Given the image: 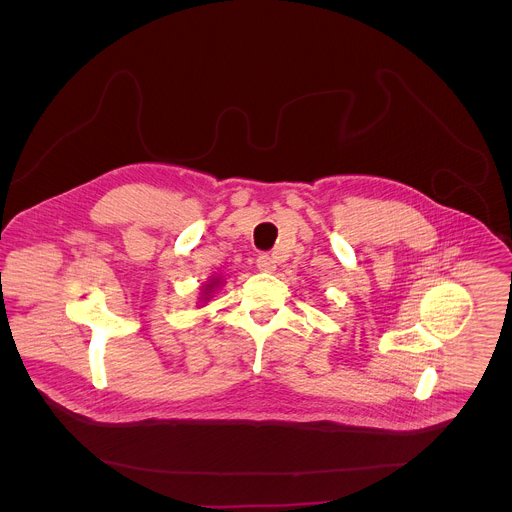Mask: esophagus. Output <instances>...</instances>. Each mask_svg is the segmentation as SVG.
<instances>
[{"label": "esophagus", "instance_id": "34e87169", "mask_svg": "<svg viewBox=\"0 0 512 512\" xmlns=\"http://www.w3.org/2000/svg\"><path fill=\"white\" fill-rule=\"evenodd\" d=\"M256 266H258V270H260V272H266V274H272V272H276V260H274L272 256H268V254H262V256H258V260H256Z\"/></svg>", "mask_w": 512, "mask_h": 512}]
</instances>
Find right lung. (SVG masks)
I'll return each instance as SVG.
<instances>
[{
    "label": "right lung",
    "instance_id": "right-lung-1",
    "mask_svg": "<svg viewBox=\"0 0 512 512\" xmlns=\"http://www.w3.org/2000/svg\"><path fill=\"white\" fill-rule=\"evenodd\" d=\"M219 286H222V278L217 276V278H211L205 286H203V292H201V297H199V301H209L211 299V295L219 290Z\"/></svg>",
    "mask_w": 512,
    "mask_h": 512
}]
</instances>
